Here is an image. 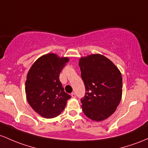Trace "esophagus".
Wrapping results in <instances>:
<instances>
[{
    "mask_svg": "<svg viewBox=\"0 0 148 148\" xmlns=\"http://www.w3.org/2000/svg\"><path fill=\"white\" fill-rule=\"evenodd\" d=\"M71 96H72V98H75L76 97V94H75L74 92H73L72 94H71Z\"/></svg>",
    "mask_w": 148,
    "mask_h": 148,
    "instance_id": "34e87169",
    "label": "esophagus"
}]
</instances>
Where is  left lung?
Returning <instances> with one entry per match:
<instances>
[{
	"label": "left lung",
	"instance_id": "obj_1",
	"mask_svg": "<svg viewBox=\"0 0 148 148\" xmlns=\"http://www.w3.org/2000/svg\"><path fill=\"white\" fill-rule=\"evenodd\" d=\"M79 66L86 89L80 99L83 112L94 121L104 120L114 113L122 99V74L110 59L99 54L81 57Z\"/></svg>",
	"mask_w": 148,
	"mask_h": 148
}]
</instances>
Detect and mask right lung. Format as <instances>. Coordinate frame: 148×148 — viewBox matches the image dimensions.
Masks as SVG:
<instances>
[{"label": "right lung", "instance_id": "1", "mask_svg": "<svg viewBox=\"0 0 148 148\" xmlns=\"http://www.w3.org/2000/svg\"><path fill=\"white\" fill-rule=\"evenodd\" d=\"M69 61L68 57L49 53L38 58L28 72L25 82L26 99L31 107L45 118L60 114L71 99L59 80L61 70Z\"/></svg>", "mask_w": 148, "mask_h": 148}]
</instances>
